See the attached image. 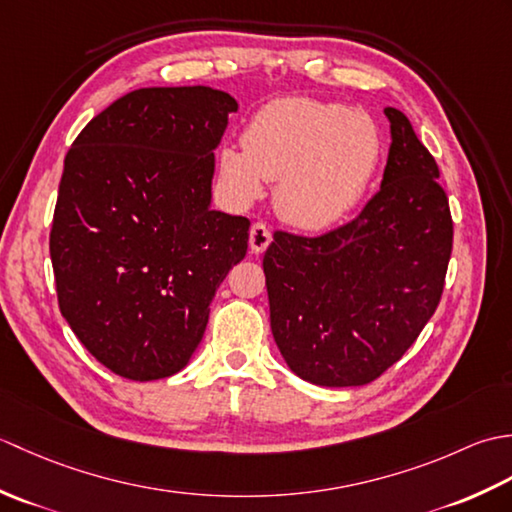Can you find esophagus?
<instances>
[{
  "mask_svg": "<svg viewBox=\"0 0 512 512\" xmlns=\"http://www.w3.org/2000/svg\"><path fill=\"white\" fill-rule=\"evenodd\" d=\"M270 239H273V235H270V231H268V226H266V224L257 222V224L250 226V239H248V244H250V253H255V255L264 253V250H266V248H268V244H270Z\"/></svg>",
  "mask_w": 512,
  "mask_h": 512,
  "instance_id": "esophagus-1",
  "label": "esophagus"
}]
</instances>
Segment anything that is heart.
<instances>
[{"label":"heart","mask_w":512,"mask_h":512,"mask_svg":"<svg viewBox=\"0 0 512 512\" xmlns=\"http://www.w3.org/2000/svg\"><path fill=\"white\" fill-rule=\"evenodd\" d=\"M244 149L224 145L217 171L239 206L277 182L275 209L301 231L339 224L363 198L383 154L372 114L343 103L284 96L259 107L244 129Z\"/></svg>","instance_id":"1"}]
</instances>
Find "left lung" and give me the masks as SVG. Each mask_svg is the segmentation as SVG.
<instances>
[{
  "label": "left lung",
  "instance_id": "left-lung-1",
  "mask_svg": "<svg viewBox=\"0 0 512 512\" xmlns=\"http://www.w3.org/2000/svg\"><path fill=\"white\" fill-rule=\"evenodd\" d=\"M380 191L321 237L275 233L264 255L270 330L286 365L319 387H358L394 365L436 312L453 222L436 160L385 107Z\"/></svg>",
  "mask_w": 512,
  "mask_h": 512
}]
</instances>
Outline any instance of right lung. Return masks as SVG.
Listing matches in <instances>:
<instances>
[{"label":"right lung","instance_id":"obj_1","mask_svg":"<svg viewBox=\"0 0 512 512\" xmlns=\"http://www.w3.org/2000/svg\"><path fill=\"white\" fill-rule=\"evenodd\" d=\"M235 112L231 94L204 85L143 88L92 118L65 156L50 233L59 308L118 376L180 372L246 255L250 222L211 209Z\"/></svg>","mask_w":512,"mask_h":512}]
</instances>
